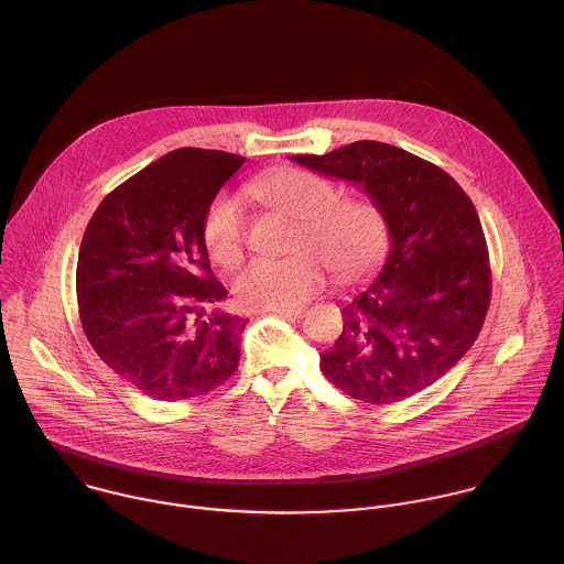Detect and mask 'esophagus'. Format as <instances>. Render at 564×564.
Wrapping results in <instances>:
<instances>
[{
  "mask_svg": "<svg viewBox=\"0 0 564 564\" xmlns=\"http://www.w3.org/2000/svg\"><path fill=\"white\" fill-rule=\"evenodd\" d=\"M275 315H280V317H286V319H300V317H304V308H289V311H273Z\"/></svg>",
  "mask_w": 564,
  "mask_h": 564,
  "instance_id": "34e87169",
  "label": "esophagus"
}]
</instances>
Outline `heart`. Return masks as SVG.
<instances>
[{"label":"heart","instance_id":"obj_1","mask_svg":"<svg viewBox=\"0 0 564 564\" xmlns=\"http://www.w3.org/2000/svg\"><path fill=\"white\" fill-rule=\"evenodd\" d=\"M249 194L300 220L295 251L284 260H253L236 278L240 304L260 311H289L308 302L328 278L359 280L375 271L389 247L382 209L368 198H337V188L302 169H273L249 182ZM203 245L220 267L242 260L247 229L234 196H216L200 225Z\"/></svg>","mask_w":564,"mask_h":564}]
</instances>
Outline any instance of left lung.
<instances>
[{
  "label": "left lung",
  "mask_w": 564,
  "mask_h": 564,
  "mask_svg": "<svg viewBox=\"0 0 564 564\" xmlns=\"http://www.w3.org/2000/svg\"><path fill=\"white\" fill-rule=\"evenodd\" d=\"M359 184L389 225V256L322 352L324 376L357 400L391 404L446 375L475 344L490 306V260L477 209L459 184L398 147L361 140L293 155Z\"/></svg>",
  "instance_id": "1"
}]
</instances>
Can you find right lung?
Masks as SVG:
<instances>
[{"instance_id":"add662e5","label":"right lung","mask_w":564,"mask_h":564,"mask_svg":"<svg viewBox=\"0 0 564 564\" xmlns=\"http://www.w3.org/2000/svg\"><path fill=\"white\" fill-rule=\"evenodd\" d=\"M245 164L225 151L177 149L109 192L78 251L76 297L96 355L155 400L220 387L240 359L242 317L205 306L227 297L212 275L200 225Z\"/></svg>"}]
</instances>
